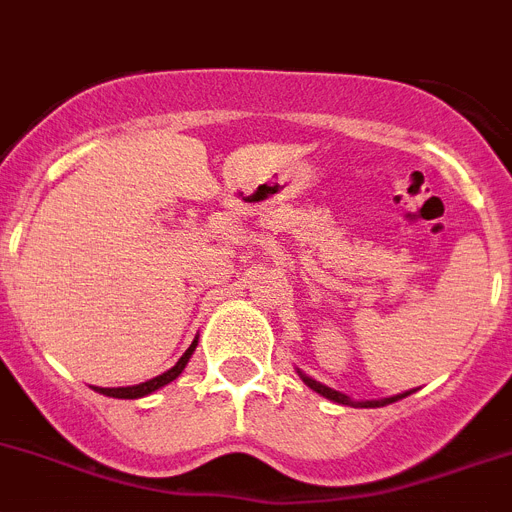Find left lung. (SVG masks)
<instances>
[{
    "instance_id": "obj_1",
    "label": "left lung",
    "mask_w": 512,
    "mask_h": 512,
    "mask_svg": "<svg viewBox=\"0 0 512 512\" xmlns=\"http://www.w3.org/2000/svg\"><path fill=\"white\" fill-rule=\"evenodd\" d=\"M296 373H299L301 381H304V384L309 386V389H314V391H317V394H322L324 399H330V402H337V404H348V407H386V404L399 402V399L410 397V394H412V391H402V394H394V397H386V399H361V402H358V399H350L348 394H342V391H335V389H330V386L319 384L317 379H311V376H306V373L301 371V368H296Z\"/></svg>"
}]
</instances>
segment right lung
I'll list each match as a JSON object with an SVG mask.
<instances>
[{"label":"right lung","mask_w":512,"mask_h":512,"mask_svg":"<svg viewBox=\"0 0 512 512\" xmlns=\"http://www.w3.org/2000/svg\"><path fill=\"white\" fill-rule=\"evenodd\" d=\"M195 345H198V337L193 340V345H190L185 353H182L180 361L175 363V366L170 368V371L159 373V376H154V379L144 381V384H133V386H95V391H100V394H105V397H113V399H141V397H149V394H154L157 389H162V386H167L170 381H175L177 376H180L182 371H185V366H188L190 355L195 353Z\"/></svg>","instance_id":"obj_1"}]
</instances>
